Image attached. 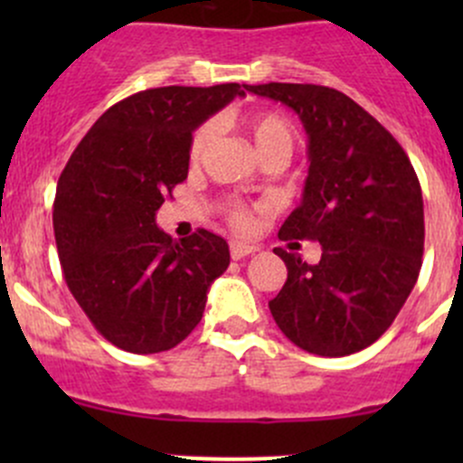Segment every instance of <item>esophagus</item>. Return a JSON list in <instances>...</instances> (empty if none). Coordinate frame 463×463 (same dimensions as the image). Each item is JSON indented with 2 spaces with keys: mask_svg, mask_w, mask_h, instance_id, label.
<instances>
[{
  "mask_svg": "<svg viewBox=\"0 0 463 463\" xmlns=\"http://www.w3.org/2000/svg\"><path fill=\"white\" fill-rule=\"evenodd\" d=\"M255 246H249V244H241V241H231V258L232 260H244L249 258V255L255 253Z\"/></svg>",
  "mask_w": 463,
  "mask_h": 463,
  "instance_id": "obj_1",
  "label": "esophagus"
}]
</instances>
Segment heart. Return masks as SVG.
Returning a JSON list of instances; mask_svg holds the SVG:
<instances>
[{"label": "heart", "mask_w": 463, "mask_h": 463, "mask_svg": "<svg viewBox=\"0 0 463 463\" xmlns=\"http://www.w3.org/2000/svg\"><path fill=\"white\" fill-rule=\"evenodd\" d=\"M241 128L249 132L250 141L258 149L261 161H278L284 163L293 154L296 147V125L287 118L284 114L273 109H255L249 111L240 118ZM217 137V128L214 123H203L194 129L193 138L188 145V161L193 165L202 163V158L208 154L210 145L214 143ZM228 222L235 231H249L250 217L241 205H232L228 210Z\"/></svg>", "instance_id": "1"}]
</instances>
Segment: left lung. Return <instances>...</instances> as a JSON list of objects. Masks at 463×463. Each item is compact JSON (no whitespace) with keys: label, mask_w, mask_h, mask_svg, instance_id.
<instances>
[{"label":"left lung","mask_w":463,"mask_h":463,"mask_svg":"<svg viewBox=\"0 0 463 463\" xmlns=\"http://www.w3.org/2000/svg\"><path fill=\"white\" fill-rule=\"evenodd\" d=\"M291 107L309 137L302 202L279 240H318L307 264L275 249L287 282L269 302L282 334L318 356H349L376 343L417 284L423 255V197L417 172L396 138L358 102L320 85H246Z\"/></svg>","instance_id":"8db88e82"}]
</instances>
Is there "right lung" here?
I'll list each match as a JSON object with an SVG mask.
<instances>
[{
  "mask_svg": "<svg viewBox=\"0 0 463 463\" xmlns=\"http://www.w3.org/2000/svg\"><path fill=\"white\" fill-rule=\"evenodd\" d=\"M235 96H246L237 82L134 93L93 123L60 175L53 231L64 279L125 352H167L188 338L231 264L223 237L199 228L175 241L156 210L188 176L194 129Z\"/></svg>",
  "mask_w": 463,
  "mask_h": 463,
  "instance_id": "obj_1",
  "label": "right lung"
}]
</instances>
